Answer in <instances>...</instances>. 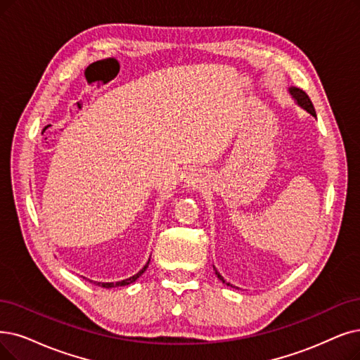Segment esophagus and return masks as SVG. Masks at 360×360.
I'll return each instance as SVG.
<instances>
[{
  "mask_svg": "<svg viewBox=\"0 0 360 360\" xmlns=\"http://www.w3.org/2000/svg\"><path fill=\"white\" fill-rule=\"evenodd\" d=\"M205 186V176L200 171H192L184 179V188L188 192L200 191Z\"/></svg>",
  "mask_w": 360,
  "mask_h": 360,
  "instance_id": "esophagus-1",
  "label": "esophagus"
}]
</instances>
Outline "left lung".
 Masks as SVG:
<instances>
[{
	"label": "left lung",
	"mask_w": 360,
	"mask_h": 360,
	"mask_svg": "<svg viewBox=\"0 0 360 360\" xmlns=\"http://www.w3.org/2000/svg\"><path fill=\"white\" fill-rule=\"evenodd\" d=\"M288 91H290V94L292 96V98L295 100V103H297L300 108H303L304 110H307L310 115H313V117L316 118V110H314V108H313V105H311V100L309 98V96H307L303 90H300V89H297V87H290ZM212 267H214V266H212ZM214 270H215V275H217V278H219L223 283H226L227 286H232V288H236V286H233L232 283H229V282L224 281V278L217 271V269L214 267Z\"/></svg>",
	"instance_id": "left-lung-1"
}]
</instances>
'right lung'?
I'll use <instances>...</instances> for the list:
<instances>
[{
  "mask_svg": "<svg viewBox=\"0 0 360 360\" xmlns=\"http://www.w3.org/2000/svg\"><path fill=\"white\" fill-rule=\"evenodd\" d=\"M149 262H150V258H149ZM149 262L143 266V269L139 271V273H136L134 276H131V278H128V279H124V281H120V282H94L96 285H98V286H102V288H115V286H125V285H130V283H133V282H136L143 273L146 271V269H148V266H149ZM93 282V281H91Z\"/></svg>",
  "mask_w": 360,
  "mask_h": 360,
  "instance_id": "right-lung-1",
  "label": "right lung"
}]
</instances>
